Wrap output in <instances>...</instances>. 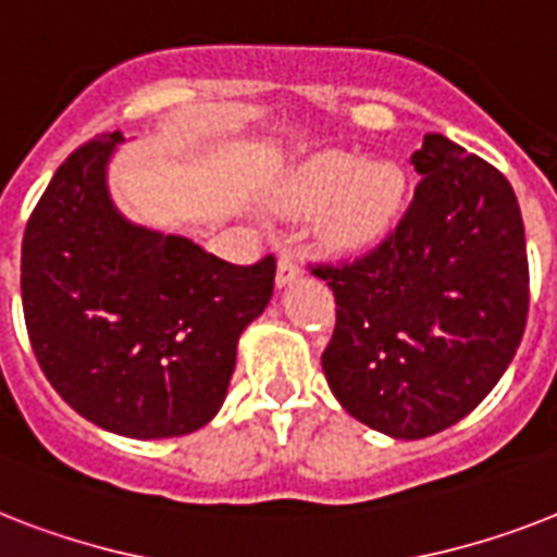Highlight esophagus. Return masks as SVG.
Wrapping results in <instances>:
<instances>
[{"instance_id": "obj_1", "label": "esophagus", "mask_w": 557, "mask_h": 557, "mask_svg": "<svg viewBox=\"0 0 557 557\" xmlns=\"http://www.w3.org/2000/svg\"><path fill=\"white\" fill-rule=\"evenodd\" d=\"M302 277V265L300 260L294 255H283L277 263V288H286L292 286L294 280Z\"/></svg>"}]
</instances>
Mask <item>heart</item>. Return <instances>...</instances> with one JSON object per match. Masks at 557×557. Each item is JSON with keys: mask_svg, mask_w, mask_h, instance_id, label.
I'll return each instance as SVG.
<instances>
[{"mask_svg": "<svg viewBox=\"0 0 557 557\" xmlns=\"http://www.w3.org/2000/svg\"><path fill=\"white\" fill-rule=\"evenodd\" d=\"M406 174L383 157L360 160L349 151H320L283 180L271 208L302 220L318 214L320 234L332 248L360 251L381 243L404 211Z\"/></svg>", "mask_w": 557, "mask_h": 557, "instance_id": "b5f03b06", "label": "heart"}]
</instances>
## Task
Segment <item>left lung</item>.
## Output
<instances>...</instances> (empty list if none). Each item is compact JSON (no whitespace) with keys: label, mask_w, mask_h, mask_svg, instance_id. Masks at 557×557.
Here are the masks:
<instances>
[{"label":"left lung","mask_w":557,"mask_h":557,"mask_svg":"<svg viewBox=\"0 0 557 557\" xmlns=\"http://www.w3.org/2000/svg\"><path fill=\"white\" fill-rule=\"evenodd\" d=\"M397 232L346 265H320L337 300L323 372L351 418L395 441L458 423L521 346L529 311L521 206L498 169L443 134Z\"/></svg>","instance_id":"left-lung-1"}]
</instances>
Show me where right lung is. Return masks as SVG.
I'll return each instance as SVG.
<instances>
[{"instance_id":"obj_1","label":"right lung","mask_w":557,"mask_h":557,"mask_svg":"<svg viewBox=\"0 0 557 557\" xmlns=\"http://www.w3.org/2000/svg\"><path fill=\"white\" fill-rule=\"evenodd\" d=\"M120 131L53 174L22 239V309L59 397L106 432L191 435L214 418L237 343L265 311L274 260L232 265L122 214L108 169Z\"/></svg>"}]
</instances>
